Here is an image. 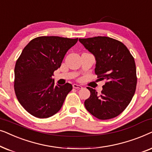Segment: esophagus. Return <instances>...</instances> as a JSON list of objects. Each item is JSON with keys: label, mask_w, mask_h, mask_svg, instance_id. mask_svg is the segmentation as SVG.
Returning <instances> with one entry per match:
<instances>
[{"label": "esophagus", "mask_w": 152, "mask_h": 152, "mask_svg": "<svg viewBox=\"0 0 152 152\" xmlns=\"http://www.w3.org/2000/svg\"><path fill=\"white\" fill-rule=\"evenodd\" d=\"M72 86H73L74 88H77V89L82 88V86H81V85H78V84H74L73 85H72Z\"/></svg>", "instance_id": "obj_1"}]
</instances>
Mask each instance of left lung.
I'll use <instances>...</instances> for the list:
<instances>
[{"label":"left lung","instance_id":"8db88e82","mask_svg":"<svg viewBox=\"0 0 152 152\" xmlns=\"http://www.w3.org/2000/svg\"><path fill=\"white\" fill-rule=\"evenodd\" d=\"M80 42L95 56V72L99 80H105L98 94L90 87L91 95L84 102L87 111L99 120L119 115L130 103L136 88L134 58L126 45L107 37L80 39Z\"/></svg>","mask_w":152,"mask_h":152}]
</instances>
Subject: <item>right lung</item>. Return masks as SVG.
<instances>
[{"instance_id":"right-lung-1","label":"right lung","mask_w":152,"mask_h":152,"mask_svg":"<svg viewBox=\"0 0 152 152\" xmlns=\"http://www.w3.org/2000/svg\"><path fill=\"white\" fill-rule=\"evenodd\" d=\"M78 38L39 37L23 50L14 68V91L23 107L34 117H51L61 109L72 86H55V70Z\"/></svg>"}]
</instances>
